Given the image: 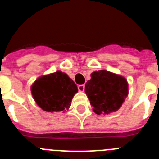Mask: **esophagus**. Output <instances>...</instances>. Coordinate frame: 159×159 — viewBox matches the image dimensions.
I'll list each match as a JSON object with an SVG mask.
<instances>
[{"label": "esophagus", "mask_w": 159, "mask_h": 159, "mask_svg": "<svg viewBox=\"0 0 159 159\" xmlns=\"http://www.w3.org/2000/svg\"><path fill=\"white\" fill-rule=\"evenodd\" d=\"M84 88H85V86H84V85H79V86H78L79 92H83L84 91Z\"/></svg>", "instance_id": "esophagus-1"}]
</instances>
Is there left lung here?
<instances>
[{
  "instance_id": "left-lung-1",
  "label": "left lung",
  "mask_w": 159,
  "mask_h": 159,
  "mask_svg": "<svg viewBox=\"0 0 159 159\" xmlns=\"http://www.w3.org/2000/svg\"><path fill=\"white\" fill-rule=\"evenodd\" d=\"M128 83L121 75L106 70L95 71L85 84V93L97 115H108L121 107L128 95Z\"/></svg>"
}]
</instances>
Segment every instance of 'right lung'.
I'll use <instances>...</instances> for the list:
<instances>
[{
	"instance_id": "right-lung-1",
	"label": "right lung",
	"mask_w": 159,
	"mask_h": 159,
	"mask_svg": "<svg viewBox=\"0 0 159 159\" xmlns=\"http://www.w3.org/2000/svg\"><path fill=\"white\" fill-rule=\"evenodd\" d=\"M77 92L76 84L61 71L41 75L31 86V93L36 103L47 112L68 110Z\"/></svg>"
}]
</instances>
